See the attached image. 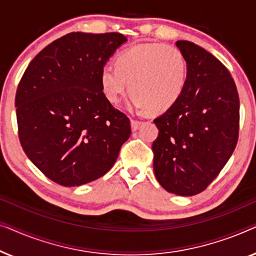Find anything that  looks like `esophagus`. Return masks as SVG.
I'll return each instance as SVG.
<instances>
[{
    "label": "esophagus",
    "instance_id": "esophagus-1",
    "mask_svg": "<svg viewBox=\"0 0 256 256\" xmlns=\"http://www.w3.org/2000/svg\"><path fill=\"white\" fill-rule=\"evenodd\" d=\"M130 124H132V132H136L140 126H141L142 122L138 121V120H135V118H132Z\"/></svg>",
    "mask_w": 256,
    "mask_h": 256
}]
</instances>
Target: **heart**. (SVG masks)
I'll return each instance as SVG.
<instances>
[{"instance_id": "1", "label": "heart", "mask_w": 256, "mask_h": 256, "mask_svg": "<svg viewBox=\"0 0 256 256\" xmlns=\"http://www.w3.org/2000/svg\"><path fill=\"white\" fill-rule=\"evenodd\" d=\"M188 72L186 58L178 48L143 43L118 54L115 68L104 66L100 73V84L104 96L112 104L120 102L129 88L136 107L150 115H158L172 108L180 99Z\"/></svg>"}]
</instances>
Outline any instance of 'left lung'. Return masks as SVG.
<instances>
[{"mask_svg": "<svg viewBox=\"0 0 256 256\" xmlns=\"http://www.w3.org/2000/svg\"><path fill=\"white\" fill-rule=\"evenodd\" d=\"M188 62V82L176 104L154 120V171L168 192L200 194L232 156L239 138L236 82L219 59L188 40L176 42Z\"/></svg>", "mask_w": 256, "mask_h": 256, "instance_id": "left-lung-1", "label": "left lung"}]
</instances>
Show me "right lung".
I'll return each mask as SVG.
<instances>
[{"mask_svg": "<svg viewBox=\"0 0 256 256\" xmlns=\"http://www.w3.org/2000/svg\"><path fill=\"white\" fill-rule=\"evenodd\" d=\"M122 34H65L28 66L16 90L20 146L48 180L79 186L102 177L130 136V121L104 96L100 73Z\"/></svg>", "mask_w": 256, "mask_h": 256, "instance_id": "1", "label": "right lung"}]
</instances>
